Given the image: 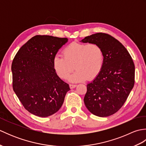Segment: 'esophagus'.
<instances>
[{
  "label": "esophagus",
  "mask_w": 146,
  "mask_h": 146,
  "mask_svg": "<svg viewBox=\"0 0 146 146\" xmlns=\"http://www.w3.org/2000/svg\"><path fill=\"white\" fill-rule=\"evenodd\" d=\"M76 86V85H75V84H70V87L71 89H73L74 88H75Z\"/></svg>",
  "instance_id": "obj_1"
}]
</instances>
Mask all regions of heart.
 Here are the masks:
<instances>
[{"mask_svg":"<svg viewBox=\"0 0 146 146\" xmlns=\"http://www.w3.org/2000/svg\"><path fill=\"white\" fill-rule=\"evenodd\" d=\"M104 63L103 49L96 43L74 42L63 50V56L56 55L53 58V67L58 75L66 79L76 69L70 78L73 82H83L96 78L101 72Z\"/></svg>","mask_w":146,"mask_h":146,"instance_id":"b5f03b06","label":"heart"}]
</instances>
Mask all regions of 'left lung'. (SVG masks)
Segmentation results:
<instances>
[{
	"label": "left lung",
	"instance_id": "8db88e82",
	"mask_svg": "<svg viewBox=\"0 0 146 146\" xmlns=\"http://www.w3.org/2000/svg\"><path fill=\"white\" fill-rule=\"evenodd\" d=\"M81 41L98 44L104 54L101 72L87 85L85 106L95 115H111L123 106L134 87V61L122 43L108 34L96 33Z\"/></svg>",
	"mask_w": 146,
	"mask_h": 146
}]
</instances>
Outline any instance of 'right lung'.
Here are the masks:
<instances>
[{
    "instance_id": "right-lung-1",
    "label": "right lung",
    "mask_w": 146,
    "mask_h": 146,
    "mask_svg": "<svg viewBox=\"0 0 146 146\" xmlns=\"http://www.w3.org/2000/svg\"><path fill=\"white\" fill-rule=\"evenodd\" d=\"M66 38L37 35L19 49L12 63V88L26 110L46 117L63 104L70 86L59 78L53 58Z\"/></svg>"
}]
</instances>
